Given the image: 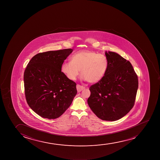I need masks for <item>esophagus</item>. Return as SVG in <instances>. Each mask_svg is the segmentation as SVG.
Here are the masks:
<instances>
[{
	"label": "esophagus",
	"instance_id": "34e87169",
	"mask_svg": "<svg viewBox=\"0 0 160 160\" xmlns=\"http://www.w3.org/2000/svg\"><path fill=\"white\" fill-rule=\"evenodd\" d=\"M76 88H77V92H81L82 90H83L85 89V87L84 86L79 85V84H77Z\"/></svg>",
	"mask_w": 160,
	"mask_h": 160
}]
</instances>
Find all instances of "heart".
Instances as JSON below:
<instances>
[{
	"label": "heart",
	"mask_w": 160,
	"mask_h": 160,
	"mask_svg": "<svg viewBox=\"0 0 160 160\" xmlns=\"http://www.w3.org/2000/svg\"><path fill=\"white\" fill-rule=\"evenodd\" d=\"M108 68V61L104 55L84 50L73 54L70 62H64L61 71L68 79L74 81L80 71L83 79L89 83H95L102 79Z\"/></svg>",
	"instance_id": "obj_1"
}]
</instances>
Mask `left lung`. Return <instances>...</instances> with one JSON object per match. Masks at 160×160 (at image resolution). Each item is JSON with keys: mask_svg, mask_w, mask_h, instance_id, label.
<instances>
[{"mask_svg": "<svg viewBox=\"0 0 160 160\" xmlns=\"http://www.w3.org/2000/svg\"><path fill=\"white\" fill-rule=\"evenodd\" d=\"M105 54L108 70L102 79L90 87L88 103L98 118L112 122L121 119L133 108L138 79L129 61L113 52Z\"/></svg>", "mask_w": 160, "mask_h": 160, "instance_id": "8db88e82", "label": "left lung"}]
</instances>
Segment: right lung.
Instances as JSON below:
<instances>
[{"mask_svg": "<svg viewBox=\"0 0 160 160\" xmlns=\"http://www.w3.org/2000/svg\"><path fill=\"white\" fill-rule=\"evenodd\" d=\"M72 51L68 48L40 53L27 66L24 73L26 100L41 117H59L77 94L76 83L61 71L62 64Z\"/></svg>", "mask_w": 160, "mask_h": 160, "instance_id": "1", "label": "right lung"}]
</instances>
